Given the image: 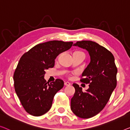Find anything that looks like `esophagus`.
Masks as SVG:
<instances>
[{"label": "esophagus", "mask_w": 130, "mask_h": 130, "mask_svg": "<svg viewBox=\"0 0 130 130\" xmlns=\"http://www.w3.org/2000/svg\"><path fill=\"white\" fill-rule=\"evenodd\" d=\"M64 85H65V86H69V85H71V84L68 82H65Z\"/></svg>", "instance_id": "esophagus-1"}]
</instances>
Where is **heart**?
<instances>
[{
    "label": "heart",
    "mask_w": 130,
    "mask_h": 130,
    "mask_svg": "<svg viewBox=\"0 0 130 130\" xmlns=\"http://www.w3.org/2000/svg\"><path fill=\"white\" fill-rule=\"evenodd\" d=\"M75 53H80V52H75Z\"/></svg>",
    "instance_id": "heart-1"
}]
</instances>
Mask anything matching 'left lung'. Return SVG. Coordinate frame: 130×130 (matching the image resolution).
I'll use <instances>...</instances> for the list:
<instances>
[{"instance_id":"8db88e82","label":"left lung","mask_w":130,"mask_h":130,"mask_svg":"<svg viewBox=\"0 0 130 130\" xmlns=\"http://www.w3.org/2000/svg\"><path fill=\"white\" fill-rule=\"evenodd\" d=\"M73 45L88 51L90 62L83 72L80 81L89 85L86 92L73 84L75 92L71 99L72 111L77 117L89 119L99 113L105 107L117 85L115 57L111 52L92 41H77Z\"/></svg>"}]
</instances>
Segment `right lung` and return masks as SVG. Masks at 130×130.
Wrapping results in <instances>:
<instances>
[{
  "instance_id": "add662e5",
  "label": "right lung",
  "mask_w": 130,
  "mask_h": 130,
  "mask_svg": "<svg viewBox=\"0 0 130 130\" xmlns=\"http://www.w3.org/2000/svg\"><path fill=\"white\" fill-rule=\"evenodd\" d=\"M73 42L50 41L37 44L21 57L13 75L14 89L25 110L40 116L51 107L55 94L63 87V81L56 79L48 84L46 69L53 68L59 54L71 48Z\"/></svg>"
}]
</instances>
